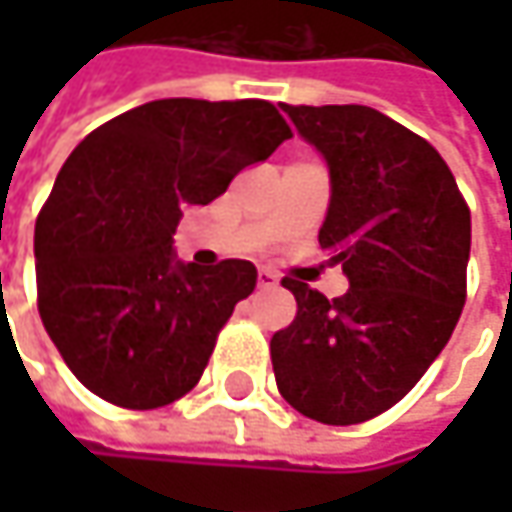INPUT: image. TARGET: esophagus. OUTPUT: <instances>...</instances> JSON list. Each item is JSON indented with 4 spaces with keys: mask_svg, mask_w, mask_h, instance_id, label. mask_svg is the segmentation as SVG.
<instances>
[{
    "mask_svg": "<svg viewBox=\"0 0 512 512\" xmlns=\"http://www.w3.org/2000/svg\"><path fill=\"white\" fill-rule=\"evenodd\" d=\"M279 285V276L270 273V270H259V287H276Z\"/></svg>",
    "mask_w": 512,
    "mask_h": 512,
    "instance_id": "obj_1",
    "label": "esophagus"
}]
</instances>
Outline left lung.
<instances>
[{
	"instance_id": "left-lung-1",
	"label": "left lung",
	"mask_w": 512,
	"mask_h": 512,
	"mask_svg": "<svg viewBox=\"0 0 512 512\" xmlns=\"http://www.w3.org/2000/svg\"><path fill=\"white\" fill-rule=\"evenodd\" d=\"M327 159L330 207L319 230L347 293L299 279L296 319L270 359L290 407L322 424H359L413 390L444 350L467 299L470 207L439 150L364 105H282Z\"/></svg>"
}]
</instances>
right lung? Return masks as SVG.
I'll use <instances>...</instances> for the list:
<instances>
[{"label": "right lung", "mask_w": 512, "mask_h": 512, "mask_svg": "<svg viewBox=\"0 0 512 512\" xmlns=\"http://www.w3.org/2000/svg\"><path fill=\"white\" fill-rule=\"evenodd\" d=\"M293 130L265 99H159L88 133L39 210L36 305L70 373L99 399L153 410L190 393L256 267L176 262L187 205L222 196Z\"/></svg>", "instance_id": "obj_1"}]
</instances>
